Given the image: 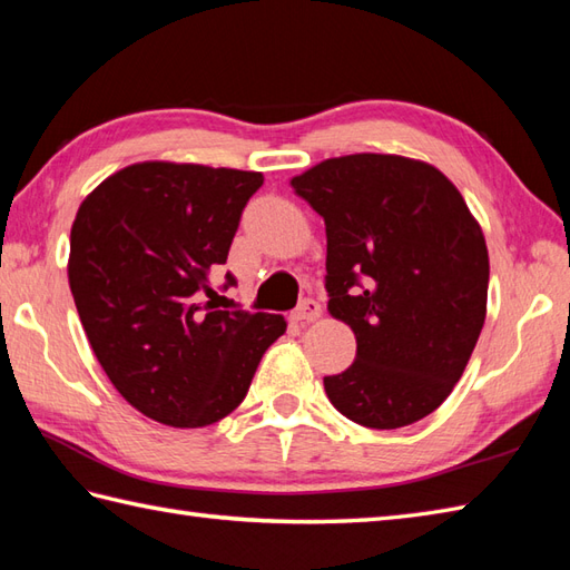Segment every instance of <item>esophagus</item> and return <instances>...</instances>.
Wrapping results in <instances>:
<instances>
[{"instance_id": "obj_1", "label": "esophagus", "mask_w": 570, "mask_h": 570, "mask_svg": "<svg viewBox=\"0 0 570 570\" xmlns=\"http://www.w3.org/2000/svg\"><path fill=\"white\" fill-rule=\"evenodd\" d=\"M316 318H321V304H318V301H313V298L301 301L298 308L292 313L294 323H311Z\"/></svg>"}]
</instances>
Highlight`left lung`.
<instances>
[{"instance_id":"1","label":"left lung","mask_w":570,"mask_h":570,"mask_svg":"<svg viewBox=\"0 0 570 570\" xmlns=\"http://www.w3.org/2000/svg\"><path fill=\"white\" fill-rule=\"evenodd\" d=\"M325 223L331 316L355 362L323 377L331 404L367 429H402L453 392L485 323L482 229L439 168L390 154L328 159L292 178Z\"/></svg>"}]
</instances>
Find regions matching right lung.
Returning a JSON list of instances; mask_svg holds the SVG:
<instances>
[{
	"label": "right lung",
	"mask_w": 570,
	"mask_h": 570,
	"mask_svg": "<svg viewBox=\"0 0 570 570\" xmlns=\"http://www.w3.org/2000/svg\"><path fill=\"white\" fill-rule=\"evenodd\" d=\"M262 184L257 171L144 161L102 180L72 223L68 282L92 353L115 390L166 426L235 411L286 331L274 313L205 301ZM235 284L227 272L223 288Z\"/></svg>",
	"instance_id": "obj_1"
}]
</instances>
